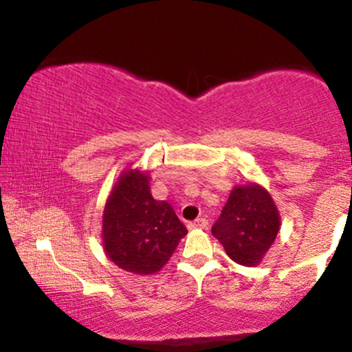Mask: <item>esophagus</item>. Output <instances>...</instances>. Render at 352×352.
I'll use <instances>...</instances> for the list:
<instances>
[{
    "label": "esophagus",
    "instance_id": "1",
    "mask_svg": "<svg viewBox=\"0 0 352 352\" xmlns=\"http://www.w3.org/2000/svg\"><path fill=\"white\" fill-rule=\"evenodd\" d=\"M207 225H208L207 218H197V220L190 221L188 228L190 230H201V228H207Z\"/></svg>",
    "mask_w": 352,
    "mask_h": 352
}]
</instances>
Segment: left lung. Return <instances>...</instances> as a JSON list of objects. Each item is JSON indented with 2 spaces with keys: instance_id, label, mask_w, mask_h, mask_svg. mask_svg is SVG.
Here are the masks:
<instances>
[{
  "instance_id": "8db88e82",
  "label": "left lung",
  "mask_w": 352,
  "mask_h": 352,
  "mask_svg": "<svg viewBox=\"0 0 352 352\" xmlns=\"http://www.w3.org/2000/svg\"><path fill=\"white\" fill-rule=\"evenodd\" d=\"M280 223L272 195L258 184H248L232 190L212 233L235 263L254 266L273 245Z\"/></svg>"
}]
</instances>
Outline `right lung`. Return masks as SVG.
Returning a JSON list of instances; mask_svg holds the SVG:
<instances>
[{
    "label": "right lung",
    "instance_id": "add662e5",
    "mask_svg": "<svg viewBox=\"0 0 352 352\" xmlns=\"http://www.w3.org/2000/svg\"><path fill=\"white\" fill-rule=\"evenodd\" d=\"M148 173L127 168L119 177L102 215V245L119 268L153 274L170 260L187 228L167 201L155 200Z\"/></svg>",
    "mask_w": 352,
    "mask_h": 352
}]
</instances>
